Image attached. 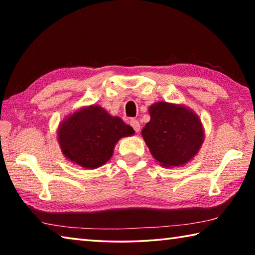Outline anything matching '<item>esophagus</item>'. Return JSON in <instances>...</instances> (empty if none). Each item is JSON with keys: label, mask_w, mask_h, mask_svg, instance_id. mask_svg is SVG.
<instances>
[{"label": "esophagus", "mask_w": 255, "mask_h": 255, "mask_svg": "<svg viewBox=\"0 0 255 255\" xmlns=\"http://www.w3.org/2000/svg\"><path fill=\"white\" fill-rule=\"evenodd\" d=\"M130 126L133 128V130H135L136 132H139L140 130V125H139V122L136 119H131L130 120Z\"/></svg>", "instance_id": "obj_1"}]
</instances>
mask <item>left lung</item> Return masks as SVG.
<instances>
[{"mask_svg":"<svg viewBox=\"0 0 255 255\" xmlns=\"http://www.w3.org/2000/svg\"><path fill=\"white\" fill-rule=\"evenodd\" d=\"M150 120L141 130L150 153L161 165H183L198 153L204 129L198 116L185 107L157 102L149 108Z\"/></svg>","mask_w":255,"mask_h":255,"instance_id":"8db88e82","label":"left lung"}]
</instances>
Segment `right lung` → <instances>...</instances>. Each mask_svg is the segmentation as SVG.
<instances>
[{
	"label": "right lung",
	"instance_id": "right-lung-1",
	"mask_svg": "<svg viewBox=\"0 0 255 255\" xmlns=\"http://www.w3.org/2000/svg\"><path fill=\"white\" fill-rule=\"evenodd\" d=\"M135 132L118 117H112L99 106L83 108L63 122L58 140L63 154L86 169H96L108 162L122 137Z\"/></svg>",
	"mask_w": 255,
	"mask_h": 255
}]
</instances>
